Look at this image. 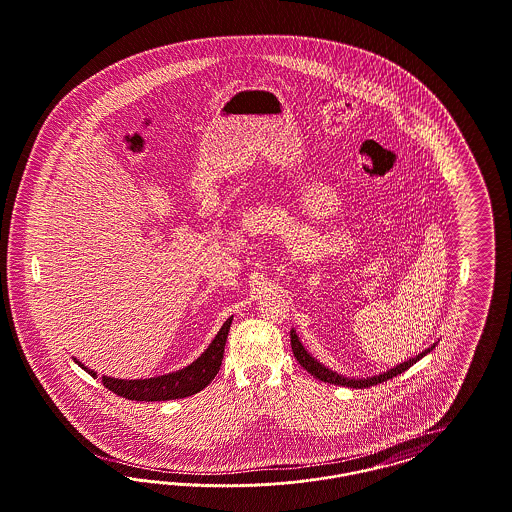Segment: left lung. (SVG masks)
I'll return each mask as SVG.
<instances>
[{
    "instance_id": "obj_1",
    "label": "left lung",
    "mask_w": 512,
    "mask_h": 512,
    "mask_svg": "<svg viewBox=\"0 0 512 512\" xmlns=\"http://www.w3.org/2000/svg\"><path fill=\"white\" fill-rule=\"evenodd\" d=\"M290 338H292L293 357L299 361V365L303 366L307 372H311L315 378L322 380V382H328V384H334V386H345V388H359V390H363V388H370V386H376V384H382V382L390 380L393 376H397V374L405 372L407 368H411V366L416 365V361H420L424 355H428V353L436 347V345H432L430 349L422 351V353H420V355H416L414 359H409L407 363H401V365L395 366V368H390V370H388V372H384V374H378V376H372V378H365V380H351V378H343L340 374H336V372L328 370L326 366L320 365L318 361H315V359L305 351V347L301 345V341H299L297 334H295L293 330L290 332Z\"/></svg>"
}]
</instances>
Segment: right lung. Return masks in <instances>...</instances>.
Segmentation results:
<instances>
[{
    "label": "right lung",
    "instance_id": "right-lung-1",
    "mask_svg": "<svg viewBox=\"0 0 512 512\" xmlns=\"http://www.w3.org/2000/svg\"><path fill=\"white\" fill-rule=\"evenodd\" d=\"M230 324H232V318H228L222 324L219 334L205 349V353L192 365L178 372L157 376V378H146V380H119V378L101 376V384L107 390L132 401H169V399H182V397L194 395L197 391L207 388V384H211V380L217 376L222 365V355H224V345H226ZM80 366L88 374L96 376L94 370H88L84 365Z\"/></svg>",
    "mask_w": 512,
    "mask_h": 512
}]
</instances>
